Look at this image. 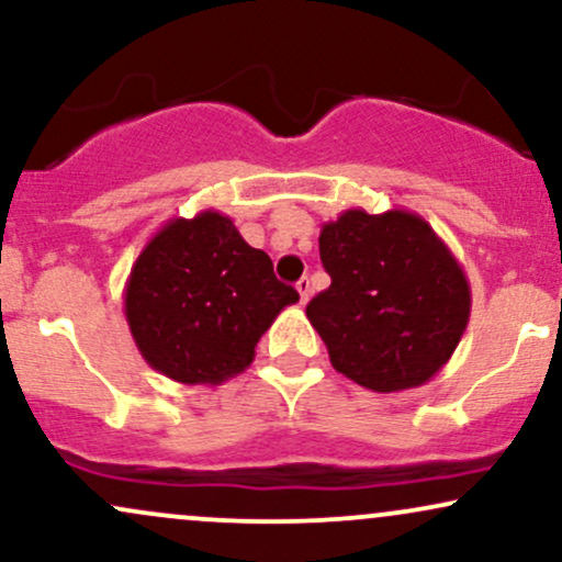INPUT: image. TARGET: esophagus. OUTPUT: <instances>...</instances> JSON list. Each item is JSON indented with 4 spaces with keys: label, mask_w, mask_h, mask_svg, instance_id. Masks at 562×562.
<instances>
[{
    "label": "esophagus",
    "mask_w": 562,
    "mask_h": 562,
    "mask_svg": "<svg viewBox=\"0 0 562 562\" xmlns=\"http://www.w3.org/2000/svg\"><path fill=\"white\" fill-rule=\"evenodd\" d=\"M295 290H299L301 303H306V301H308V295H312V280H308V277H301L299 285H295Z\"/></svg>",
    "instance_id": "esophagus-1"
}]
</instances>
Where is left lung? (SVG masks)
<instances>
[{
	"mask_svg": "<svg viewBox=\"0 0 562 562\" xmlns=\"http://www.w3.org/2000/svg\"><path fill=\"white\" fill-rule=\"evenodd\" d=\"M319 259L330 288L306 317L330 362L362 389H420L449 362L470 322V282L420 214L348 209L322 224Z\"/></svg>",
	"mask_w": 562,
	"mask_h": 562,
	"instance_id": "1",
	"label": "left lung"
}]
</instances>
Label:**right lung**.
Returning a JSON list of instances; mask_svg holds the SVG:
<instances>
[{
    "label": "right lung",
    "mask_w": 562,
    "mask_h": 562,
    "mask_svg": "<svg viewBox=\"0 0 562 562\" xmlns=\"http://www.w3.org/2000/svg\"><path fill=\"white\" fill-rule=\"evenodd\" d=\"M295 301L272 259L214 209L169 218L142 248L124 288L142 359L184 385H222L248 370L261 335Z\"/></svg>",
    "instance_id": "obj_1"
}]
</instances>
